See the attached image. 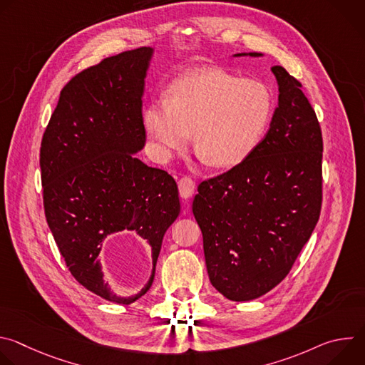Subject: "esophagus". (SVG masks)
<instances>
[{
  "label": "esophagus",
  "instance_id": "1",
  "mask_svg": "<svg viewBox=\"0 0 365 365\" xmlns=\"http://www.w3.org/2000/svg\"><path fill=\"white\" fill-rule=\"evenodd\" d=\"M178 185H179V193L183 199L192 197V195L195 193V182L190 178H187V176L182 178Z\"/></svg>",
  "mask_w": 365,
  "mask_h": 365
}]
</instances>
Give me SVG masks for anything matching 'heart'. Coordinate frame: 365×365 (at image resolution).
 <instances>
[{
  "mask_svg": "<svg viewBox=\"0 0 365 365\" xmlns=\"http://www.w3.org/2000/svg\"><path fill=\"white\" fill-rule=\"evenodd\" d=\"M273 111L270 89L257 79H240L221 69H199L178 78L168 101H153L143 124L162 159L186 147L212 168H234L262 140Z\"/></svg>",
  "mask_w": 365,
  "mask_h": 365,
  "instance_id": "1",
  "label": "heart"
}]
</instances>
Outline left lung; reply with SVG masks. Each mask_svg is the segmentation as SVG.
Wrapping results in <instances>:
<instances>
[{
    "mask_svg": "<svg viewBox=\"0 0 365 365\" xmlns=\"http://www.w3.org/2000/svg\"><path fill=\"white\" fill-rule=\"evenodd\" d=\"M262 56L238 53L235 56ZM279 107L266 137L228 172L199 183L192 211L212 286L227 299L266 294L292 270L322 206V133L302 83L273 66Z\"/></svg>",
    "mask_w": 365,
    "mask_h": 365,
    "instance_id": "left-lung-1",
    "label": "left lung"
}]
</instances>
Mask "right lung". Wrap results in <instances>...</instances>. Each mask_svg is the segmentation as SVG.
<instances>
[{"label":"right lung","instance_id":"add662e5","mask_svg":"<svg viewBox=\"0 0 365 365\" xmlns=\"http://www.w3.org/2000/svg\"><path fill=\"white\" fill-rule=\"evenodd\" d=\"M151 56V47H138L73 76L40 147L44 214L71 274L120 304L150 289L165 232L180 212L175 179L134 155L145 143L141 96ZM124 229L137 232L153 258L149 283L128 298L103 282L98 263L105 240Z\"/></svg>","mask_w":365,"mask_h":365}]
</instances>
